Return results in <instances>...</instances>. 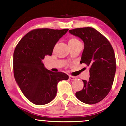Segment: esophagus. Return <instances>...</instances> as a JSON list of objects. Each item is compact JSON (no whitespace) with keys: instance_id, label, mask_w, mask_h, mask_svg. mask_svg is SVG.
Masks as SVG:
<instances>
[{"instance_id":"obj_1","label":"esophagus","mask_w":126,"mask_h":126,"mask_svg":"<svg viewBox=\"0 0 126 126\" xmlns=\"http://www.w3.org/2000/svg\"><path fill=\"white\" fill-rule=\"evenodd\" d=\"M69 79L70 80H75L76 79V77H74V76H69Z\"/></svg>"}]
</instances>
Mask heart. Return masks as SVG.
Segmentation results:
<instances>
[{"instance_id": "heart-1", "label": "heart", "mask_w": 126, "mask_h": 126, "mask_svg": "<svg viewBox=\"0 0 126 126\" xmlns=\"http://www.w3.org/2000/svg\"><path fill=\"white\" fill-rule=\"evenodd\" d=\"M80 41L76 38H71L68 40V44H69V47L73 46L76 45L77 43H79Z\"/></svg>"}]
</instances>
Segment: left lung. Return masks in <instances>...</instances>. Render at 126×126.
Masks as SVG:
<instances>
[{"mask_svg":"<svg viewBox=\"0 0 126 126\" xmlns=\"http://www.w3.org/2000/svg\"><path fill=\"white\" fill-rule=\"evenodd\" d=\"M84 43L80 63L90 66L88 80H82L83 88L76 93L82 102L94 104L104 99L112 87L116 69V58L111 44L104 35L92 27L69 30Z\"/></svg>","mask_w":126,"mask_h":126,"instance_id":"obj_1","label":"left lung"}]
</instances>
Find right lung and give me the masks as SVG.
<instances>
[{
    "label": "right lung",
    "mask_w": 126,
    "mask_h": 126,
    "mask_svg": "<svg viewBox=\"0 0 126 126\" xmlns=\"http://www.w3.org/2000/svg\"><path fill=\"white\" fill-rule=\"evenodd\" d=\"M68 29H36L20 40L13 54L15 80L24 96L36 105H44L55 98L57 84L69 77L62 72L46 69L42 61L51 55L57 42Z\"/></svg>",
    "instance_id": "add662e5"
}]
</instances>
